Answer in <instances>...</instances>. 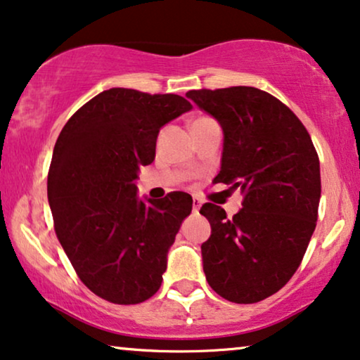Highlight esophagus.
Masks as SVG:
<instances>
[{
  "mask_svg": "<svg viewBox=\"0 0 360 360\" xmlns=\"http://www.w3.org/2000/svg\"><path fill=\"white\" fill-rule=\"evenodd\" d=\"M200 205H202V200H200L199 198H194V199H193V209H194V212H198V210L200 209Z\"/></svg>",
  "mask_w": 360,
  "mask_h": 360,
  "instance_id": "34e87169",
  "label": "esophagus"
}]
</instances>
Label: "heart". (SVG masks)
Returning a JSON list of instances; mask_svg holds the SVG:
<instances>
[{
  "label": "heart",
  "mask_w": 360,
  "mask_h": 360,
  "mask_svg": "<svg viewBox=\"0 0 360 360\" xmlns=\"http://www.w3.org/2000/svg\"><path fill=\"white\" fill-rule=\"evenodd\" d=\"M200 118H205V117H200ZM200 118H198V120H200ZM194 122H195V120H194Z\"/></svg>",
  "instance_id": "obj_1"
}]
</instances>
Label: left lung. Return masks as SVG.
Instances as JSON below:
<instances>
[{
	"instance_id": "obj_1",
	"label": "left lung",
	"mask_w": 360,
	"mask_h": 360,
	"mask_svg": "<svg viewBox=\"0 0 360 360\" xmlns=\"http://www.w3.org/2000/svg\"><path fill=\"white\" fill-rule=\"evenodd\" d=\"M224 130L215 183L243 194V207L227 217L205 202L212 227L200 245L205 280L238 304L275 295L298 270L318 220L319 158L300 118L255 87L200 89L186 94Z\"/></svg>"
}]
</instances>
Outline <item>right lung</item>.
<instances>
[{
  "instance_id": "1",
  "label": "right lung",
  "mask_w": 360,
  "mask_h": 360,
  "mask_svg": "<svg viewBox=\"0 0 360 360\" xmlns=\"http://www.w3.org/2000/svg\"><path fill=\"white\" fill-rule=\"evenodd\" d=\"M191 108L181 95L110 89L57 138L47 174L56 236L80 281L110 303L138 304L160 290L167 250L193 210L181 191L141 202L135 184L162 124Z\"/></svg>"
}]
</instances>
